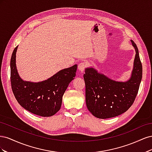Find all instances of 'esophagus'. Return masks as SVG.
Wrapping results in <instances>:
<instances>
[{"instance_id":"esophagus-1","label":"esophagus","mask_w":152,"mask_h":152,"mask_svg":"<svg viewBox=\"0 0 152 152\" xmlns=\"http://www.w3.org/2000/svg\"><path fill=\"white\" fill-rule=\"evenodd\" d=\"M86 66H87V64L84 62H82L79 64V66H78V68H79V70L81 73H83L84 72V70L86 68Z\"/></svg>"}]
</instances>
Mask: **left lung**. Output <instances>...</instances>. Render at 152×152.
<instances>
[{"label":"left lung","instance_id":"8db88e82","mask_svg":"<svg viewBox=\"0 0 152 152\" xmlns=\"http://www.w3.org/2000/svg\"><path fill=\"white\" fill-rule=\"evenodd\" d=\"M135 49L134 66L130 79L125 82L110 79L93 67L85 69L86 102L89 111L96 117L108 118L126 112L134 103L142 79V64L138 49Z\"/></svg>","mask_w":152,"mask_h":152}]
</instances>
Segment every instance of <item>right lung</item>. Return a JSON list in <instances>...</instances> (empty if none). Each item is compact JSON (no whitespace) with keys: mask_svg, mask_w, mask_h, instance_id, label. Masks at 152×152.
<instances>
[{"mask_svg":"<svg viewBox=\"0 0 152 152\" xmlns=\"http://www.w3.org/2000/svg\"><path fill=\"white\" fill-rule=\"evenodd\" d=\"M18 46L14 49L10 63L11 83L17 102L28 112L41 117H50L61 108L62 97L76 75L77 65L63 69L47 80L38 82L25 81L18 74L16 65Z\"/></svg>","mask_w":152,"mask_h":152,"instance_id":"add662e5","label":"right lung"}]
</instances>
